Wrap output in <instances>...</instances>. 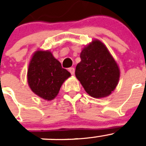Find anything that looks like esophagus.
<instances>
[{
  "label": "esophagus",
  "instance_id": "1",
  "mask_svg": "<svg viewBox=\"0 0 146 146\" xmlns=\"http://www.w3.org/2000/svg\"><path fill=\"white\" fill-rule=\"evenodd\" d=\"M68 70H69V72H70V74H71V75L74 74V73H75V69H74V68H69Z\"/></svg>",
  "mask_w": 146,
  "mask_h": 146
}]
</instances>
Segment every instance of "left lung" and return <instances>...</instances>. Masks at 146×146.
Masks as SVG:
<instances>
[{
    "instance_id": "1",
    "label": "left lung",
    "mask_w": 146,
    "mask_h": 146,
    "mask_svg": "<svg viewBox=\"0 0 146 146\" xmlns=\"http://www.w3.org/2000/svg\"><path fill=\"white\" fill-rule=\"evenodd\" d=\"M80 57L75 74L86 92L94 98L109 96L117 85L119 70L105 45L99 40L93 41Z\"/></svg>"
}]
</instances>
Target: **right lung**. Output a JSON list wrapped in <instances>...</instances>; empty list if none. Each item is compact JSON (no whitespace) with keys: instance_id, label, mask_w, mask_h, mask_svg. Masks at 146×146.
Returning <instances> with one entry per match:
<instances>
[{"instance_id":"add662e5","label":"right lung","mask_w":146,"mask_h":146,"mask_svg":"<svg viewBox=\"0 0 146 146\" xmlns=\"http://www.w3.org/2000/svg\"><path fill=\"white\" fill-rule=\"evenodd\" d=\"M70 73L62 68L58 60L48 51L35 53L29 65L28 83L36 95L46 100H52L58 95L62 83Z\"/></svg>"}]
</instances>
